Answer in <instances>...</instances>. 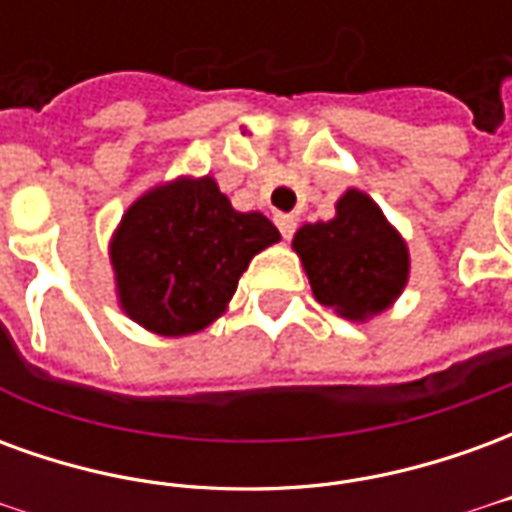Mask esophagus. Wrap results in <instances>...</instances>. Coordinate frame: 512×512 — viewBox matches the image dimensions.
Listing matches in <instances>:
<instances>
[{
  "instance_id": "obj_1",
  "label": "esophagus",
  "mask_w": 512,
  "mask_h": 512,
  "mask_svg": "<svg viewBox=\"0 0 512 512\" xmlns=\"http://www.w3.org/2000/svg\"><path fill=\"white\" fill-rule=\"evenodd\" d=\"M277 227H279V233H282V238H290V235L296 233V216H290V213H279Z\"/></svg>"
}]
</instances>
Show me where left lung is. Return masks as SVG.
<instances>
[{
  "label": "left lung",
  "instance_id": "left-lung-1",
  "mask_svg": "<svg viewBox=\"0 0 512 512\" xmlns=\"http://www.w3.org/2000/svg\"><path fill=\"white\" fill-rule=\"evenodd\" d=\"M334 211L329 222L299 227L293 249L312 296L345 321L365 323L389 310L406 288L408 244L365 191L348 189Z\"/></svg>",
  "mask_w": 512,
  "mask_h": 512
}]
</instances>
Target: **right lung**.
Wrapping results in <instances>:
<instances>
[{
    "label": "right lung",
    "mask_w": 512,
    "mask_h": 512,
    "mask_svg": "<svg viewBox=\"0 0 512 512\" xmlns=\"http://www.w3.org/2000/svg\"><path fill=\"white\" fill-rule=\"evenodd\" d=\"M279 238L260 211H235L211 175L158 183L109 241L117 304L161 337L202 332L227 312L249 260Z\"/></svg>",
    "instance_id": "add662e5"
}]
</instances>
